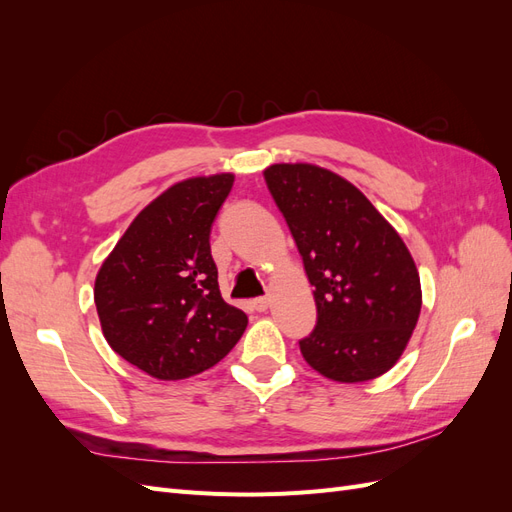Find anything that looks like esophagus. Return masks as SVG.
I'll return each instance as SVG.
<instances>
[{
    "label": "esophagus",
    "mask_w": 512,
    "mask_h": 512,
    "mask_svg": "<svg viewBox=\"0 0 512 512\" xmlns=\"http://www.w3.org/2000/svg\"><path fill=\"white\" fill-rule=\"evenodd\" d=\"M269 307V297H258L252 301V309H256V312H267Z\"/></svg>",
    "instance_id": "1"
}]
</instances>
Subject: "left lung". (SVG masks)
<instances>
[{
    "label": "left lung",
    "mask_w": 512,
    "mask_h": 512,
    "mask_svg": "<svg viewBox=\"0 0 512 512\" xmlns=\"http://www.w3.org/2000/svg\"><path fill=\"white\" fill-rule=\"evenodd\" d=\"M267 188L299 247L318 309L303 359L335 382L386 374L421 314V277L397 230L350 181L316 164H273Z\"/></svg>",
    "instance_id": "1"
}]
</instances>
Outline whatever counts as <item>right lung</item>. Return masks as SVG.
Returning a JSON list of instances; mask_svg holds the SVG:
<instances>
[{"label":"right lung","instance_id":"right-lung-1","mask_svg":"<svg viewBox=\"0 0 512 512\" xmlns=\"http://www.w3.org/2000/svg\"><path fill=\"white\" fill-rule=\"evenodd\" d=\"M235 175L170 185L106 256L94 301L119 356L158 380L200 374L235 348L247 316L222 299L209 235Z\"/></svg>","mask_w":512,"mask_h":512}]
</instances>
